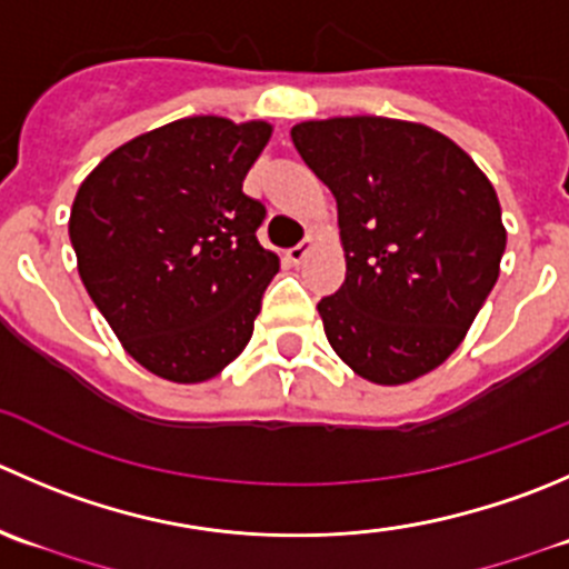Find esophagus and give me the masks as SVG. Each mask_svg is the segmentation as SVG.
I'll return each mask as SVG.
<instances>
[{
    "label": "esophagus",
    "mask_w": 569,
    "mask_h": 569,
    "mask_svg": "<svg viewBox=\"0 0 569 569\" xmlns=\"http://www.w3.org/2000/svg\"><path fill=\"white\" fill-rule=\"evenodd\" d=\"M311 250H313V239L300 241V244H297V247H291V250H286V261H289L291 267H300V263L306 261L308 256H311Z\"/></svg>",
    "instance_id": "1"
}]
</instances>
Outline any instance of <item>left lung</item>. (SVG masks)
Instances as JSON below:
<instances>
[{
	"label": "left lung",
	"mask_w": 569,
	"mask_h": 569,
	"mask_svg": "<svg viewBox=\"0 0 569 569\" xmlns=\"http://www.w3.org/2000/svg\"><path fill=\"white\" fill-rule=\"evenodd\" d=\"M291 141L339 208L347 274L317 306L330 347L380 386L428 375L498 283L506 228L495 186L419 121L333 116L295 124Z\"/></svg>",
	"instance_id": "1"
}]
</instances>
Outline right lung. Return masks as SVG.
Segmentation results:
<instances>
[{"label": "right lung", "mask_w": 569, "mask_h": 569, "mask_svg": "<svg viewBox=\"0 0 569 569\" xmlns=\"http://www.w3.org/2000/svg\"><path fill=\"white\" fill-rule=\"evenodd\" d=\"M269 121L189 116L110 152L69 217L77 272L127 356L202 383L241 356L280 261L256 239L267 211L241 191Z\"/></svg>", "instance_id": "obj_1"}]
</instances>
